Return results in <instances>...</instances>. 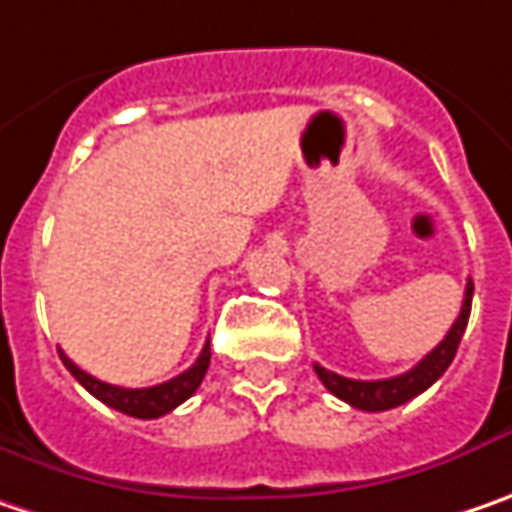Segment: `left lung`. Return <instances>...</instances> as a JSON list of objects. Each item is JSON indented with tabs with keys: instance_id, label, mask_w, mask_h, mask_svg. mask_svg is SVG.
I'll return each instance as SVG.
<instances>
[{
	"instance_id": "obj_1",
	"label": "left lung",
	"mask_w": 512,
	"mask_h": 512,
	"mask_svg": "<svg viewBox=\"0 0 512 512\" xmlns=\"http://www.w3.org/2000/svg\"><path fill=\"white\" fill-rule=\"evenodd\" d=\"M470 306H473V280H467L464 289V303H461V315L456 323L450 326V332L444 335V341L435 346L430 355H424L410 372L395 375V378H384V381H355V378H344L338 372H329L321 364H315V372L323 381V387L329 389L335 398L346 401L349 407L364 412H384L392 407L407 404L410 398L421 395L427 387H433L435 381L447 372V367L456 358L461 335L467 329V318H470Z\"/></svg>"
}]
</instances>
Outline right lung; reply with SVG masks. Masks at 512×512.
<instances>
[{"instance_id": "1", "label": "right lung", "mask_w": 512, "mask_h": 512, "mask_svg": "<svg viewBox=\"0 0 512 512\" xmlns=\"http://www.w3.org/2000/svg\"><path fill=\"white\" fill-rule=\"evenodd\" d=\"M59 358L65 369L77 378L82 387L88 389L94 398H100L102 404H108L111 410L125 412L131 418H160L166 415L174 407H180L186 398H191L197 387L203 384L206 378V369H209V361H212V349H209V341L203 346V352L197 355V361L191 364L186 372H180L177 378H171L166 384H157V387H143V389H125L114 387V384H105L100 378L88 375L85 369H79L62 349H59Z\"/></svg>"}]
</instances>
